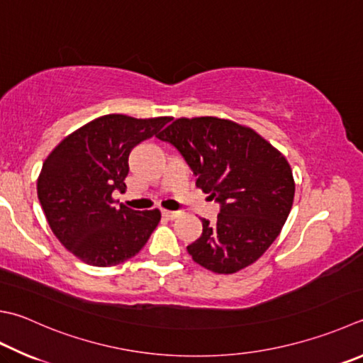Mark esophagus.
I'll list each match as a JSON object with an SVG mask.
<instances>
[{
  "instance_id": "34e87169",
  "label": "esophagus",
  "mask_w": 363,
  "mask_h": 363,
  "mask_svg": "<svg viewBox=\"0 0 363 363\" xmlns=\"http://www.w3.org/2000/svg\"><path fill=\"white\" fill-rule=\"evenodd\" d=\"M182 213L180 211H172V210H162V216H166L167 220H175V218H179Z\"/></svg>"
}]
</instances>
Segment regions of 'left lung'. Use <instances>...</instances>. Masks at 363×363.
<instances>
[{
  "mask_svg": "<svg viewBox=\"0 0 363 363\" xmlns=\"http://www.w3.org/2000/svg\"><path fill=\"white\" fill-rule=\"evenodd\" d=\"M174 145L197 177L196 186L220 202L218 221L186 246L215 273L251 265L277 240L292 208L296 183L284 156L251 128L216 117L179 118L156 135Z\"/></svg>",
  "mask_w": 363,
  "mask_h": 363,
  "instance_id": "1",
  "label": "left lung"
}]
</instances>
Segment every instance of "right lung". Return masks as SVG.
Wrapping results in <instances>:
<instances>
[{
	"label": "right lung",
	"mask_w": 363,
	"mask_h": 363,
	"mask_svg": "<svg viewBox=\"0 0 363 363\" xmlns=\"http://www.w3.org/2000/svg\"><path fill=\"white\" fill-rule=\"evenodd\" d=\"M169 121L104 115L67 135L47 156L38 179L39 202L55 237L80 261L94 267L125 262L156 229L158 208L117 207L112 193L126 188L131 150Z\"/></svg>",
	"instance_id": "obj_1"
}]
</instances>
